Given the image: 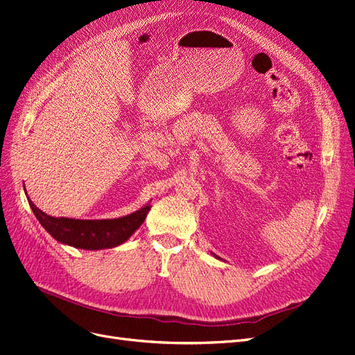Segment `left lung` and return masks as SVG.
Listing matches in <instances>:
<instances>
[{"instance_id": "1", "label": "left lung", "mask_w": 355, "mask_h": 355, "mask_svg": "<svg viewBox=\"0 0 355 355\" xmlns=\"http://www.w3.org/2000/svg\"><path fill=\"white\" fill-rule=\"evenodd\" d=\"M214 256H215V254H214ZM215 257H216V256H215Z\"/></svg>"}]
</instances>
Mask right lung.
<instances>
[{"label": "right lung", "instance_id": "obj_1", "mask_svg": "<svg viewBox=\"0 0 355 355\" xmlns=\"http://www.w3.org/2000/svg\"><path fill=\"white\" fill-rule=\"evenodd\" d=\"M28 200L36 219L48 234L61 244L82 250H103L125 243L140 228L152 207L146 203L133 214L114 219H74L49 216L35 206L29 196Z\"/></svg>", "mask_w": 355, "mask_h": 355}]
</instances>
